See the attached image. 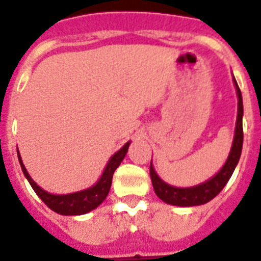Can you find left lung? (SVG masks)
Masks as SVG:
<instances>
[{
  "label": "left lung",
  "mask_w": 261,
  "mask_h": 261,
  "mask_svg": "<svg viewBox=\"0 0 261 261\" xmlns=\"http://www.w3.org/2000/svg\"><path fill=\"white\" fill-rule=\"evenodd\" d=\"M233 81L239 97L238 121H236V129H234L233 144H232L231 152H229V156H228L223 168L219 171V173L216 176H213L208 181L196 185V187H192V188H176V187H171V185H168L167 182L163 181L157 176L153 167L150 164L149 174L152 184H153L154 192L167 204L178 206H195L205 204L211 201L213 197H216L221 192V189L225 187L228 180L231 178L234 168H236L239 163L243 148V98L242 92L239 89L236 80L233 79Z\"/></svg>",
  "instance_id": "obj_1"
}]
</instances>
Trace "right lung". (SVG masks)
I'll list each match as a JSON object with an SVG mask.
<instances>
[{"mask_svg": "<svg viewBox=\"0 0 261 261\" xmlns=\"http://www.w3.org/2000/svg\"><path fill=\"white\" fill-rule=\"evenodd\" d=\"M129 143L122 146L121 149L116 152L112 159L108 163L107 168H105L104 173L100 177V180L97 181L96 185H93L92 188L85 189V191H80L76 193H70V195H51L40 188L36 182L32 180L28 171L25 169L21 160V156L18 153V160L22 172L25 174V177L28 178L29 184L32 185V188L34 189V192L37 193L42 201L50 208L51 211L60 213V215H66V216H76V215H84L90 211H93L94 208L100 205L105 199H107L109 189L112 185V177L115 173L116 168L121 164V161L124 160L126 152H128Z\"/></svg>", "mask_w": 261, "mask_h": 261, "instance_id": "right-lung-1", "label": "right lung"}]
</instances>
